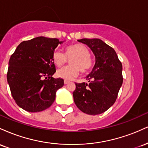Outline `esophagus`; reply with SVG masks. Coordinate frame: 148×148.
<instances>
[{
  "instance_id": "34e87169",
  "label": "esophagus",
  "mask_w": 148,
  "mask_h": 148,
  "mask_svg": "<svg viewBox=\"0 0 148 148\" xmlns=\"http://www.w3.org/2000/svg\"><path fill=\"white\" fill-rule=\"evenodd\" d=\"M69 81H67V80H64V84H69Z\"/></svg>"
}]
</instances>
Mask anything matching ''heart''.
<instances>
[{
    "instance_id": "b5f03b06",
    "label": "heart",
    "mask_w": 148,
    "mask_h": 148,
    "mask_svg": "<svg viewBox=\"0 0 148 148\" xmlns=\"http://www.w3.org/2000/svg\"><path fill=\"white\" fill-rule=\"evenodd\" d=\"M70 60L72 65L65 66L57 71L58 77L65 80H71L79 74V71L86 72L92 67V60L90 56L88 49L81 44H76L69 46L66 48L65 53L60 50L54 51L53 53V60L58 67Z\"/></svg>"
}]
</instances>
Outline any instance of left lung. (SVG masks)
I'll return each instance as SVG.
<instances>
[{"mask_svg":"<svg viewBox=\"0 0 148 148\" xmlns=\"http://www.w3.org/2000/svg\"><path fill=\"white\" fill-rule=\"evenodd\" d=\"M95 56V64L86 76L89 84H76L74 101L81 111L88 115L103 113L113 105L123 81V66L116 52L99 39H81Z\"/></svg>","mask_w":148,"mask_h":148,"instance_id":"left-lung-1","label":"left lung"}]
</instances>
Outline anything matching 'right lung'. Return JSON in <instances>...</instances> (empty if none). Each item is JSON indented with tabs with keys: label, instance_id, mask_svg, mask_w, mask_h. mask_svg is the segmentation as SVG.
<instances>
[{
	"label": "right lung",
	"instance_id": "1",
	"mask_svg": "<svg viewBox=\"0 0 148 148\" xmlns=\"http://www.w3.org/2000/svg\"><path fill=\"white\" fill-rule=\"evenodd\" d=\"M63 42L37 37L23 41L9 60L7 80L13 99L28 112H40L52 105L64 80L52 77L56 72L53 53Z\"/></svg>",
	"mask_w": 148,
	"mask_h": 148
}]
</instances>
